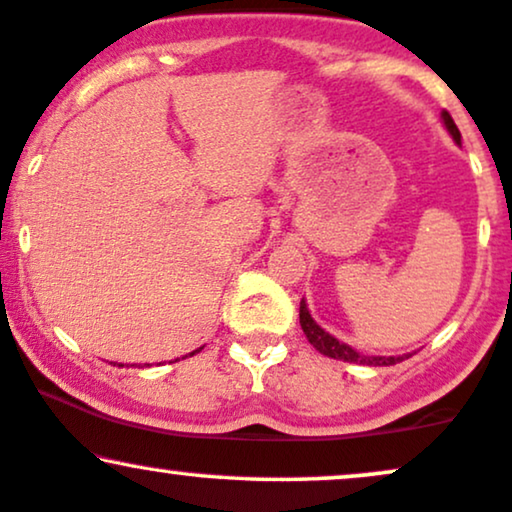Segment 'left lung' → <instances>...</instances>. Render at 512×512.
Returning a JSON list of instances; mask_svg holds the SVG:
<instances>
[{
  "label": "left lung",
  "instance_id": "left-lung-1",
  "mask_svg": "<svg viewBox=\"0 0 512 512\" xmlns=\"http://www.w3.org/2000/svg\"><path fill=\"white\" fill-rule=\"evenodd\" d=\"M441 118H444V125L446 130H449V135L456 140V144H460V132L456 128V123H453L451 113L444 111L441 113ZM299 323H301V330L306 334V339L313 344V349L320 351L327 358H337V361L361 363V365H396L401 363L403 358H408V356H363V353H358L356 349H351L349 344L334 339L330 332H325L323 327L315 323L311 313H308V306L304 299H301V306H299Z\"/></svg>",
  "mask_w": 512,
  "mask_h": 512
}]
</instances>
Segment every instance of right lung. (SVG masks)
<instances>
[{
	"instance_id": "obj_1",
	"label": "right lung",
	"mask_w": 512,
	"mask_h": 512,
	"mask_svg": "<svg viewBox=\"0 0 512 512\" xmlns=\"http://www.w3.org/2000/svg\"><path fill=\"white\" fill-rule=\"evenodd\" d=\"M199 351V349H197ZM197 351H192V353H189V356H194V353H197Z\"/></svg>"
}]
</instances>
